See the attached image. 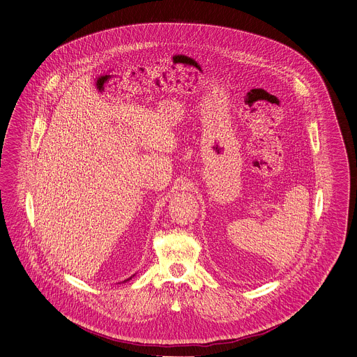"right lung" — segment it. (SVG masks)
I'll use <instances>...</instances> for the list:
<instances>
[{
	"mask_svg": "<svg viewBox=\"0 0 357 357\" xmlns=\"http://www.w3.org/2000/svg\"><path fill=\"white\" fill-rule=\"evenodd\" d=\"M130 279H131V278H130Z\"/></svg>",
	"mask_w": 357,
	"mask_h": 357,
	"instance_id": "right-lung-1",
	"label": "right lung"
}]
</instances>
